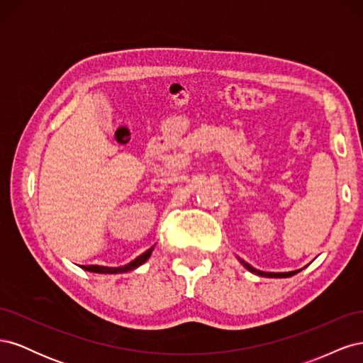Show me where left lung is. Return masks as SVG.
Returning a JSON list of instances; mask_svg holds the SVG:
<instances>
[{
  "instance_id": "obj_1",
  "label": "left lung",
  "mask_w": 363,
  "mask_h": 363,
  "mask_svg": "<svg viewBox=\"0 0 363 363\" xmlns=\"http://www.w3.org/2000/svg\"><path fill=\"white\" fill-rule=\"evenodd\" d=\"M240 263H242V265H244L250 272H255V274H257V276H262V277H291V276H294V274L301 271V269H296V271H291V272H263V271H259V269H256V268H252V267L250 265V263H247V262H244V260H240Z\"/></svg>"
}]
</instances>
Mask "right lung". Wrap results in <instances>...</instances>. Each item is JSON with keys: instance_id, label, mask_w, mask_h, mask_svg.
Masks as SVG:
<instances>
[{"instance_id": "right-lung-1", "label": "right lung", "mask_w": 363, "mask_h": 363, "mask_svg": "<svg viewBox=\"0 0 363 363\" xmlns=\"http://www.w3.org/2000/svg\"><path fill=\"white\" fill-rule=\"evenodd\" d=\"M152 248H155V247L148 248L145 252H142V255H140L139 257H136L135 260H131L130 263H127V265H124V267H116V268H113V267L87 265V267H82V268L86 269V271H91V272H98V274H121V272H127V271H131V269H135V268L140 267L142 263H145V262L148 260V257L151 256Z\"/></svg>"}]
</instances>
